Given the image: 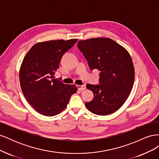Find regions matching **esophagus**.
<instances>
[{
	"mask_svg": "<svg viewBox=\"0 0 159 159\" xmlns=\"http://www.w3.org/2000/svg\"><path fill=\"white\" fill-rule=\"evenodd\" d=\"M77 88H78L81 91H83L84 89H86V86L85 85H77Z\"/></svg>",
	"mask_w": 159,
	"mask_h": 159,
	"instance_id": "esophagus-1",
	"label": "esophagus"
}]
</instances>
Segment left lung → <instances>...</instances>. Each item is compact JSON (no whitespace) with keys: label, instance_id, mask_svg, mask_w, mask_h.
<instances>
[{"label":"left lung","instance_id":"obj_1","mask_svg":"<svg viewBox=\"0 0 159 159\" xmlns=\"http://www.w3.org/2000/svg\"><path fill=\"white\" fill-rule=\"evenodd\" d=\"M78 47L89 68L100 71L99 85H86L93 93V100L85 103L86 107L98 115L115 112L125 102L134 84V69L129 53L108 38L80 40Z\"/></svg>","mask_w":159,"mask_h":159}]
</instances>
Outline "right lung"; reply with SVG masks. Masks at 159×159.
Returning <instances> with one entry per match:
<instances>
[{
  "instance_id": "right-lung-1",
  "label": "right lung",
  "mask_w": 159,
  "mask_h": 159,
  "mask_svg": "<svg viewBox=\"0 0 159 159\" xmlns=\"http://www.w3.org/2000/svg\"><path fill=\"white\" fill-rule=\"evenodd\" d=\"M77 41L38 42L24 57L19 72L22 91L28 102L43 115L51 117L60 113L67 107L71 95L77 92L75 85L64 84L54 79L62 56Z\"/></svg>"
}]
</instances>
